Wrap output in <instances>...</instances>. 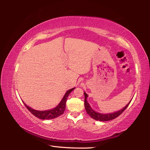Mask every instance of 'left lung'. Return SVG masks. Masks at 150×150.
<instances>
[{
    "instance_id": "1",
    "label": "left lung",
    "mask_w": 150,
    "mask_h": 150,
    "mask_svg": "<svg viewBox=\"0 0 150 150\" xmlns=\"http://www.w3.org/2000/svg\"><path fill=\"white\" fill-rule=\"evenodd\" d=\"M84 95H85V108L86 111H87V113L92 118L95 119L96 120H99V121H109L117 118L118 116H120L121 114L126 110V108L128 107L129 104H130L131 102L130 100V102L128 103V105H127L126 106H124L122 110H120L117 112H115L109 113V114H100V113L96 112L93 110L92 108L91 107L89 104L88 103L87 100V98L88 97V95H87V93H84Z\"/></svg>"
}]
</instances>
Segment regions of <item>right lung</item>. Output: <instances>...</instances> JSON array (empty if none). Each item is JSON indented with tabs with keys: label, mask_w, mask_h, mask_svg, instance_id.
Here are the masks:
<instances>
[{
	"label": "right lung",
	"mask_w": 150,
	"mask_h": 150,
	"mask_svg": "<svg viewBox=\"0 0 150 150\" xmlns=\"http://www.w3.org/2000/svg\"><path fill=\"white\" fill-rule=\"evenodd\" d=\"M75 88H71L69 91H67L65 94L64 96H63V98H62V101L59 103V105H58L55 108L51 109V110L44 111L35 110L34 109L29 107V106H27L24 103V105L26 106V107L28 108V110L33 115H34L35 117L42 119V120H50V119L55 118L58 117V116H59L60 115H63V113L64 112V111L65 110V105L67 98L70 93Z\"/></svg>",
	"instance_id": "obj_1"
}]
</instances>
